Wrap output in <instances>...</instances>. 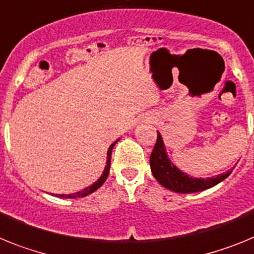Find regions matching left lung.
Listing matches in <instances>:
<instances>
[{
	"label": "left lung",
	"instance_id": "obj_1",
	"mask_svg": "<svg viewBox=\"0 0 254 254\" xmlns=\"http://www.w3.org/2000/svg\"><path fill=\"white\" fill-rule=\"evenodd\" d=\"M149 164H151V171L158 183L162 187L170 189V190L176 191V193H195V191L206 190L208 188H212L216 184L221 183L231 174L233 169L226 171L224 174H220L213 178H193L188 174L180 171L175 165L169 160L165 148L164 140L160 133H157V140L154 144V148L149 157Z\"/></svg>",
	"mask_w": 254,
	"mask_h": 254
}]
</instances>
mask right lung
Returning <instances> with one entry per match:
<instances>
[{
  "instance_id": "obj_1",
  "label": "right lung",
  "mask_w": 254,
  "mask_h": 254,
  "mask_svg": "<svg viewBox=\"0 0 254 254\" xmlns=\"http://www.w3.org/2000/svg\"><path fill=\"white\" fill-rule=\"evenodd\" d=\"M119 142L118 140H115L114 143H112L111 145H110L109 151H107V162H106V166H105V170H103V174L101 175V178L98 180H97L96 183H93L92 185H89V187H87V188L81 189V190L76 191V193H72V194H56V197H61V198H80V197H85V195H88V194L93 193L94 190H97V189L100 188V187H102L103 183L106 182V179H107V176H109L110 174V166H111V153H112V148L115 147V144Z\"/></svg>"
}]
</instances>
